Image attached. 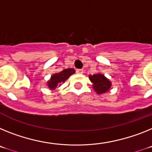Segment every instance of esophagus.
I'll return each mask as SVG.
<instances>
[{"instance_id":"obj_1","label":"esophagus","mask_w":152,"mask_h":152,"mask_svg":"<svg viewBox=\"0 0 152 152\" xmlns=\"http://www.w3.org/2000/svg\"><path fill=\"white\" fill-rule=\"evenodd\" d=\"M83 69H76V72H77L78 74H83Z\"/></svg>"}]
</instances>
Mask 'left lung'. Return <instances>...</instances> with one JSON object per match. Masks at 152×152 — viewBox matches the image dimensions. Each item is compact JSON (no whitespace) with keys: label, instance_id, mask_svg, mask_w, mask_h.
I'll list each match as a JSON object with an SVG mask.
<instances>
[{"label":"left lung","instance_id":"8db88e82","mask_svg":"<svg viewBox=\"0 0 152 152\" xmlns=\"http://www.w3.org/2000/svg\"><path fill=\"white\" fill-rule=\"evenodd\" d=\"M89 80L93 83V89L98 94L107 92L112 85L110 81L102 74L90 75Z\"/></svg>","mask_w":152,"mask_h":152}]
</instances>
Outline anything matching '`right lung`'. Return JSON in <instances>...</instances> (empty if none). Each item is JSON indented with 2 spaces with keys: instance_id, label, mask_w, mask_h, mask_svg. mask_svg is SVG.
I'll list each match as a JSON object with an SVG mask.
<instances>
[{
  "instance_id": "1",
  "label": "right lung",
  "mask_w": 152,
  "mask_h": 152,
  "mask_svg": "<svg viewBox=\"0 0 152 152\" xmlns=\"http://www.w3.org/2000/svg\"><path fill=\"white\" fill-rule=\"evenodd\" d=\"M74 72L75 70L73 69H63L58 73H55L51 76L50 80L47 82L48 86L51 89H56L57 86L61 85L62 83H64Z\"/></svg>"
}]
</instances>
